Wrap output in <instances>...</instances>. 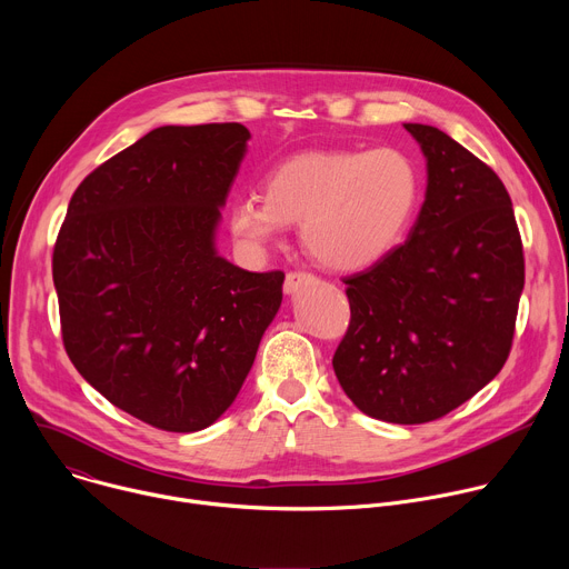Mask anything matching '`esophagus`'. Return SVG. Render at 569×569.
Wrapping results in <instances>:
<instances>
[{
  "mask_svg": "<svg viewBox=\"0 0 569 569\" xmlns=\"http://www.w3.org/2000/svg\"><path fill=\"white\" fill-rule=\"evenodd\" d=\"M317 281V277L315 274H310V272H299V270H292V272H288L286 274V281H283V290L288 292V295H292V292H297L299 288H303V286H310V283H315Z\"/></svg>",
  "mask_w": 569,
  "mask_h": 569,
  "instance_id": "34e87169",
  "label": "esophagus"
}]
</instances>
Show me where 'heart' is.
<instances>
[{"label":"heart","instance_id":"1","mask_svg":"<svg viewBox=\"0 0 569 569\" xmlns=\"http://www.w3.org/2000/svg\"><path fill=\"white\" fill-rule=\"evenodd\" d=\"M263 198L231 204V233L263 250L286 224L301 222L306 252L333 270H360L387 257L408 231L421 180L398 148L312 150L288 157L261 184Z\"/></svg>","mask_w":569,"mask_h":569}]
</instances>
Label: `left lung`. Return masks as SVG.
I'll use <instances>...</instances> for the list:
<instances>
[{
    "label": "left lung",
    "instance_id": "1",
    "mask_svg": "<svg viewBox=\"0 0 569 569\" xmlns=\"http://www.w3.org/2000/svg\"><path fill=\"white\" fill-rule=\"evenodd\" d=\"M428 159V191L402 246L345 277L349 329L333 356L356 408L417 426L446 417L505 367L525 288L511 198L479 157L405 123Z\"/></svg>",
    "mask_w": 569,
    "mask_h": 569
}]
</instances>
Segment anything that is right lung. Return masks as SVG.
<instances>
[{
  "mask_svg": "<svg viewBox=\"0 0 569 569\" xmlns=\"http://www.w3.org/2000/svg\"><path fill=\"white\" fill-rule=\"evenodd\" d=\"M248 139L240 123L150 130L78 184L56 238L69 360L157 430L211 426L281 306V270L248 272L213 250Z\"/></svg>",
  "mask_w": 569,
  "mask_h": 569,
  "instance_id": "right-lung-1",
  "label": "right lung"
}]
</instances>
